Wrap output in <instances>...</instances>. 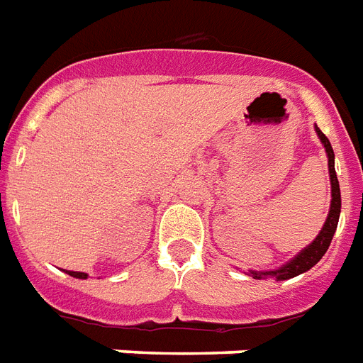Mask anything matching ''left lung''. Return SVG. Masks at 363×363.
Returning <instances> with one entry per match:
<instances>
[{
  "label": "left lung",
  "mask_w": 363,
  "mask_h": 363,
  "mask_svg": "<svg viewBox=\"0 0 363 363\" xmlns=\"http://www.w3.org/2000/svg\"><path fill=\"white\" fill-rule=\"evenodd\" d=\"M318 138L324 144V150H326V155H328V170H330V184H332V204H330L328 217H326V223H324L323 230L318 232V236L313 240L309 245H307L301 253H298L291 262H286L285 266H281L277 269H269V272H249V275L253 279H269L274 277L277 281L291 279V277H296V275L303 274L307 269H311L318 260L323 259L324 253L328 251L330 243H332V238L335 234V228H337L339 223V213H341V191H339V182L337 174H335V167H333V150L330 140L326 138L318 127H315Z\"/></svg>",
  "instance_id": "1"
}]
</instances>
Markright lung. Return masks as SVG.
I'll return each mask as SVG.
<instances>
[{
	"mask_svg": "<svg viewBox=\"0 0 363 363\" xmlns=\"http://www.w3.org/2000/svg\"><path fill=\"white\" fill-rule=\"evenodd\" d=\"M71 277H77V279H88V274H82V272H67Z\"/></svg>",
	"mask_w": 363,
	"mask_h": 363,
	"instance_id": "1",
	"label": "right lung"
}]
</instances>
